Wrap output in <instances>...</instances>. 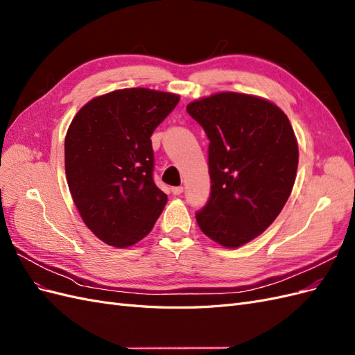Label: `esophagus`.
Wrapping results in <instances>:
<instances>
[{"mask_svg": "<svg viewBox=\"0 0 355 355\" xmlns=\"http://www.w3.org/2000/svg\"><path fill=\"white\" fill-rule=\"evenodd\" d=\"M171 192H173L175 196H180L182 192H184V187H173L171 188Z\"/></svg>", "mask_w": 355, "mask_h": 355, "instance_id": "34e87169", "label": "esophagus"}]
</instances>
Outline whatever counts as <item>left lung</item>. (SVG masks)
<instances>
[{"mask_svg": "<svg viewBox=\"0 0 355 355\" xmlns=\"http://www.w3.org/2000/svg\"><path fill=\"white\" fill-rule=\"evenodd\" d=\"M209 145L210 198L200 230L227 249L254 240L293 189L299 149L287 115L259 96L220 92L188 103Z\"/></svg>", "mask_w": 355, "mask_h": 355, "instance_id": "1", "label": "left lung"}]
</instances>
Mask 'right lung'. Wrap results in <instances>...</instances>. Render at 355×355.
Listing matches in <instances>:
<instances>
[{
  "instance_id": "1",
  "label": "right lung",
  "mask_w": 355,
  "mask_h": 355,
  "mask_svg": "<svg viewBox=\"0 0 355 355\" xmlns=\"http://www.w3.org/2000/svg\"><path fill=\"white\" fill-rule=\"evenodd\" d=\"M179 94L120 89L93 98L65 136V173L83 222L118 249L151 232L167 196L153 179L151 136L175 110Z\"/></svg>"
}]
</instances>
